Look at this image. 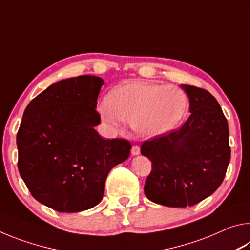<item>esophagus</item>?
<instances>
[{"mask_svg": "<svg viewBox=\"0 0 250 250\" xmlns=\"http://www.w3.org/2000/svg\"><path fill=\"white\" fill-rule=\"evenodd\" d=\"M131 153H132V155L140 154V147H139V146H132V149H131Z\"/></svg>", "mask_w": 250, "mask_h": 250, "instance_id": "obj_1", "label": "esophagus"}]
</instances>
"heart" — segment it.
Listing matches in <instances>:
<instances>
[{"label":"heart","mask_w":250,"mask_h":250,"mask_svg":"<svg viewBox=\"0 0 250 250\" xmlns=\"http://www.w3.org/2000/svg\"><path fill=\"white\" fill-rule=\"evenodd\" d=\"M188 105V96L180 88L128 82L113 88L107 101L98 104V111L112 128L130 122L140 137L155 138L179 125Z\"/></svg>","instance_id":"b5f03b06"}]
</instances>
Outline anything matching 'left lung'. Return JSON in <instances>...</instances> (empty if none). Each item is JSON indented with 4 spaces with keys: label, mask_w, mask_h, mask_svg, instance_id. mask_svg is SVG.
Segmentation results:
<instances>
[{
    "label": "left lung",
    "mask_w": 250,
    "mask_h": 250,
    "mask_svg": "<svg viewBox=\"0 0 250 250\" xmlns=\"http://www.w3.org/2000/svg\"><path fill=\"white\" fill-rule=\"evenodd\" d=\"M189 99L188 119L179 130L141 146L152 162L145 194L167 207L193 206L222 184L230 161L227 120L208 91L181 84Z\"/></svg>",
    "instance_id": "8db88e82"
}]
</instances>
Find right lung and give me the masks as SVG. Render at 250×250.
<instances>
[{
	"label": "right lung",
	"mask_w": 250,
	"mask_h": 250,
	"mask_svg": "<svg viewBox=\"0 0 250 250\" xmlns=\"http://www.w3.org/2000/svg\"><path fill=\"white\" fill-rule=\"evenodd\" d=\"M104 83L91 75L61 80L24 111L16 135L21 177L36 201L61 213L99 204L110 170L129 158V141L105 140L95 129Z\"/></svg>",
	"instance_id": "add662e5"
}]
</instances>
